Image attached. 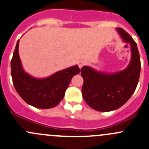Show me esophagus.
Wrapping results in <instances>:
<instances>
[{
  "label": "esophagus",
  "mask_w": 149,
  "mask_h": 149,
  "mask_svg": "<svg viewBox=\"0 0 149 149\" xmlns=\"http://www.w3.org/2000/svg\"><path fill=\"white\" fill-rule=\"evenodd\" d=\"M85 65H86V63L84 62V61H81L79 62V67L80 68H81L82 67H84Z\"/></svg>",
  "instance_id": "obj_1"
}]
</instances>
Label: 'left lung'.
Listing matches in <instances>:
<instances>
[{
  "mask_svg": "<svg viewBox=\"0 0 149 149\" xmlns=\"http://www.w3.org/2000/svg\"><path fill=\"white\" fill-rule=\"evenodd\" d=\"M116 30L122 39L131 45V58L128 66L114 73L100 72L89 66L81 69L83 98L98 111H111L121 107L134 93L139 83L141 61L136 43L123 29Z\"/></svg>",
  "mask_w": 149,
  "mask_h": 149,
  "instance_id": "1",
  "label": "left lung"
}]
</instances>
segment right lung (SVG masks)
Returning a JSON list of instances; mask_svg holds the SVG:
<instances>
[{"mask_svg": "<svg viewBox=\"0 0 149 149\" xmlns=\"http://www.w3.org/2000/svg\"><path fill=\"white\" fill-rule=\"evenodd\" d=\"M19 40L10 62L13 84L17 93L25 102L36 108L55 107L63 98L73 76L80 73L79 66L69 67L45 79H36L26 73L22 67L18 54Z\"/></svg>", "mask_w": 149, "mask_h": 149, "instance_id": "add662e5", "label": "right lung"}]
</instances>
